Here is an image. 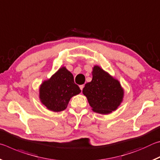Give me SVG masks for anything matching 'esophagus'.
<instances>
[{"instance_id": "obj_1", "label": "esophagus", "mask_w": 160, "mask_h": 160, "mask_svg": "<svg viewBox=\"0 0 160 160\" xmlns=\"http://www.w3.org/2000/svg\"><path fill=\"white\" fill-rule=\"evenodd\" d=\"M83 88H84V85H80V90H82Z\"/></svg>"}]
</instances>
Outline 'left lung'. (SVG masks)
<instances>
[{"mask_svg":"<svg viewBox=\"0 0 160 160\" xmlns=\"http://www.w3.org/2000/svg\"><path fill=\"white\" fill-rule=\"evenodd\" d=\"M92 74V80L85 84L82 92L92 111L101 114H109L122 102L124 91L118 80L99 66H94Z\"/></svg>","mask_w":160,"mask_h":160,"instance_id":"8db88e82","label":"left lung"}]
</instances>
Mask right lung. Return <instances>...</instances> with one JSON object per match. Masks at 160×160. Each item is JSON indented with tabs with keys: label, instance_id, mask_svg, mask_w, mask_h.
I'll list each match as a JSON object with an SVG mask.
<instances>
[{
	"label": "right lung",
	"instance_id": "add662e5",
	"mask_svg": "<svg viewBox=\"0 0 160 160\" xmlns=\"http://www.w3.org/2000/svg\"><path fill=\"white\" fill-rule=\"evenodd\" d=\"M80 88L74 82L73 75L66 67L59 68L39 88L40 101L48 109L55 112L67 108L71 97L79 94Z\"/></svg>",
	"mask_w": 160,
	"mask_h": 160
}]
</instances>
